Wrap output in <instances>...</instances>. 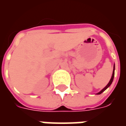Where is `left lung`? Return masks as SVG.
I'll return each mask as SVG.
<instances>
[{
  "instance_id": "1",
  "label": "left lung",
  "mask_w": 126,
  "mask_h": 126,
  "mask_svg": "<svg viewBox=\"0 0 126 126\" xmlns=\"http://www.w3.org/2000/svg\"><path fill=\"white\" fill-rule=\"evenodd\" d=\"M114 75H115V64H114V65H113V74H112V76H111V79H110V81L109 82V83H108V84H107V85L105 87L103 88V90H100L99 93H96V94H100L101 93H103V92H104V91H105V90L106 89H107V88H108L110 86H111V84H112V82H113V80Z\"/></svg>"
}]
</instances>
